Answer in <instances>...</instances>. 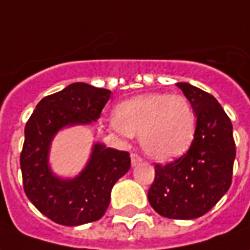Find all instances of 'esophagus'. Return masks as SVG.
Segmentation results:
<instances>
[{"instance_id":"34e87169","label":"esophagus","mask_w":250,"mask_h":250,"mask_svg":"<svg viewBox=\"0 0 250 250\" xmlns=\"http://www.w3.org/2000/svg\"><path fill=\"white\" fill-rule=\"evenodd\" d=\"M141 162H142V158L139 155L131 154V164H132V167H137L138 164H141Z\"/></svg>"}]
</instances>
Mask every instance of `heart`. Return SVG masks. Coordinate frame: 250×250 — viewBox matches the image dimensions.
<instances>
[{"label":"heart","instance_id":"b5f03b06","mask_svg":"<svg viewBox=\"0 0 250 250\" xmlns=\"http://www.w3.org/2000/svg\"><path fill=\"white\" fill-rule=\"evenodd\" d=\"M111 127L125 137L138 135L145 154L154 161L169 162L189 149L196 115L184 96L150 92L116 105Z\"/></svg>","mask_w":250,"mask_h":250}]
</instances>
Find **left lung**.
Returning a JSON list of instances; mask_svg holds the SVG:
<instances>
[{"mask_svg": "<svg viewBox=\"0 0 250 250\" xmlns=\"http://www.w3.org/2000/svg\"><path fill=\"white\" fill-rule=\"evenodd\" d=\"M176 85L195 111L196 132L186 154L155 165L147 199L161 216L187 221L208 212L229 191L235 143L231 122L214 96L188 83Z\"/></svg>", "mask_w": 250, "mask_h": 250, "instance_id": "obj_1", "label": "left lung"}]
</instances>
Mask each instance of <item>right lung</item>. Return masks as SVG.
<instances>
[{"label": "right lung", "instance_id": "add662e5", "mask_svg": "<svg viewBox=\"0 0 250 250\" xmlns=\"http://www.w3.org/2000/svg\"><path fill=\"white\" fill-rule=\"evenodd\" d=\"M111 90L74 83L42 99L27 122L20 155L27 198L47 218L63 226L99 221L105 214L115 183L131 167L127 151L95 142L83 169L73 177L52 170L50 151L58 132L97 122Z\"/></svg>", "mask_w": 250, "mask_h": 250}]
</instances>
